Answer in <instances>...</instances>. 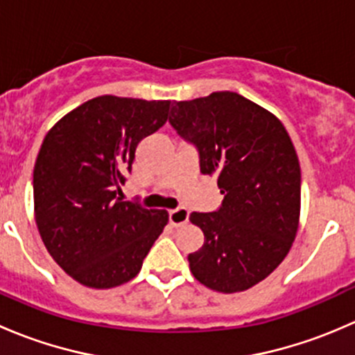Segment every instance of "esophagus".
<instances>
[{
  "label": "esophagus",
  "mask_w": 355,
  "mask_h": 355,
  "mask_svg": "<svg viewBox=\"0 0 355 355\" xmlns=\"http://www.w3.org/2000/svg\"><path fill=\"white\" fill-rule=\"evenodd\" d=\"M168 220H170V225H173V227H180V225L187 223L189 209H185V207H177V209H171L170 213H168Z\"/></svg>",
  "instance_id": "34e87169"
}]
</instances>
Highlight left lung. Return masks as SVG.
I'll return each instance as SVG.
<instances>
[{
	"label": "left lung",
	"mask_w": 355,
	"mask_h": 355,
	"mask_svg": "<svg viewBox=\"0 0 355 355\" xmlns=\"http://www.w3.org/2000/svg\"><path fill=\"white\" fill-rule=\"evenodd\" d=\"M170 125L199 153L202 175H218L223 202L192 213L204 244L189 254L192 275L223 293L242 292L273 273L295 239L300 166L275 114L237 92L175 103Z\"/></svg>",
	"instance_id": "left-lung-1"
}]
</instances>
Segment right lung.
Instances as JSON below:
<instances>
[{
	"label": "right lung",
	"instance_id": "obj_1",
	"mask_svg": "<svg viewBox=\"0 0 355 355\" xmlns=\"http://www.w3.org/2000/svg\"><path fill=\"white\" fill-rule=\"evenodd\" d=\"M170 101L99 96L65 114L42 141L34 166L35 223L65 273L111 288L141 271L168 223L118 194L139 142L168 120Z\"/></svg>",
	"mask_w": 355,
	"mask_h": 355
}]
</instances>
